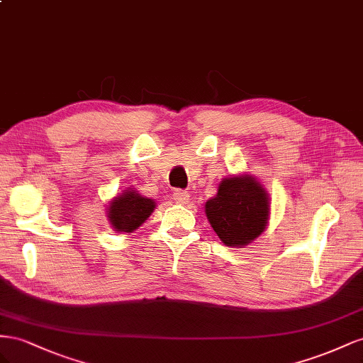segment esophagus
I'll list each match as a JSON object with an SVG mask.
<instances>
[{
  "mask_svg": "<svg viewBox=\"0 0 363 363\" xmlns=\"http://www.w3.org/2000/svg\"><path fill=\"white\" fill-rule=\"evenodd\" d=\"M173 199H174V202H178V203H187L189 199H190V194L185 190H174Z\"/></svg>",
  "mask_w": 363,
  "mask_h": 363,
  "instance_id": "1",
  "label": "esophagus"
}]
</instances>
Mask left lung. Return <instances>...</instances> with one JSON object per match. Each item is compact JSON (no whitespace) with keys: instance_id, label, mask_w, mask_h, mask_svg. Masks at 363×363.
Returning <instances> with one entry per match:
<instances>
[{"instance_id":"1","label":"left lung","mask_w":363,"mask_h":363,"mask_svg":"<svg viewBox=\"0 0 363 363\" xmlns=\"http://www.w3.org/2000/svg\"><path fill=\"white\" fill-rule=\"evenodd\" d=\"M205 213L219 239L239 247L263 233L269 198L252 176H234L220 182L217 194L205 203Z\"/></svg>"}]
</instances>
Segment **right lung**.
<instances>
[{
  "label": "right lung",
  "instance_id": "right-lung-1",
  "mask_svg": "<svg viewBox=\"0 0 363 363\" xmlns=\"http://www.w3.org/2000/svg\"><path fill=\"white\" fill-rule=\"evenodd\" d=\"M153 210L155 202L152 199L143 198L135 190H130L109 203L108 217L116 231L132 233L144 220H147Z\"/></svg>",
  "mask_w": 363,
  "mask_h": 363
}]
</instances>
